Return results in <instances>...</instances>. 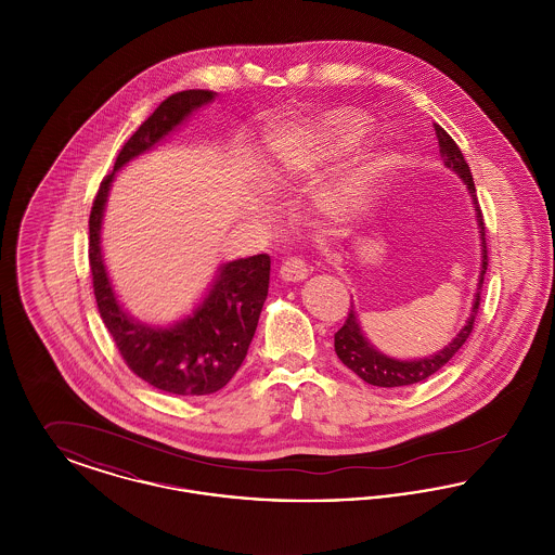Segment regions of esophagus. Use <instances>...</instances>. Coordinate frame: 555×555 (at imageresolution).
Instances as JSON below:
<instances>
[{
    "label": "esophagus",
    "mask_w": 555,
    "mask_h": 555,
    "mask_svg": "<svg viewBox=\"0 0 555 555\" xmlns=\"http://www.w3.org/2000/svg\"><path fill=\"white\" fill-rule=\"evenodd\" d=\"M279 276L285 283H299V281H306L310 276V270H308V264L301 258H289V260H285L283 266H281Z\"/></svg>",
    "instance_id": "34e87169"
}]
</instances>
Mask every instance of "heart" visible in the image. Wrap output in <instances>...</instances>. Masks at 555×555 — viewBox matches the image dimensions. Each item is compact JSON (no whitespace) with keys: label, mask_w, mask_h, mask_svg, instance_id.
Returning a JSON list of instances; mask_svg holds the SVG:
<instances>
[{"label":"heart","mask_w":555,"mask_h":555,"mask_svg":"<svg viewBox=\"0 0 555 555\" xmlns=\"http://www.w3.org/2000/svg\"><path fill=\"white\" fill-rule=\"evenodd\" d=\"M370 131V118L353 107H335L301 122L279 125L268 143L270 154L291 172L312 175L328 159L358 145ZM387 168L383 150L366 147L345 162L326 189V206L339 220H356L369 208Z\"/></svg>","instance_id":"1"}]
</instances>
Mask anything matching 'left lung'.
<instances>
[{"label":"left lung","mask_w":555,"mask_h":555,"mask_svg":"<svg viewBox=\"0 0 555 555\" xmlns=\"http://www.w3.org/2000/svg\"><path fill=\"white\" fill-rule=\"evenodd\" d=\"M435 131H437V139H439L441 158L446 159V166L449 170H453L462 179V183L466 185L468 193H470L473 206H475L478 238H480V270H478L473 310H470V317L466 320V324L457 331V335L443 349L435 351L433 356L418 358V360H399V358L383 353L378 347L370 344L369 337L364 335V331L360 326V318L356 312V306L351 301L349 317L345 320L344 326L335 333V351H337L339 360L344 362L347 369L356 372L362 380H366L369 385H374V387L416 385L424 378L433 376L437 370L443 369L449 360L455 356V351L466 344V339L470 337L473 324H475V318L478 314V306H480V291H482V281H485V272H487L489 260H487V243H485V222H482V214H480L478 199H476L475 181H473L470 168L462 156L460 147L455 145V141L439 125L435 127Z\"/></svg>","instance_id":"left-lung-1"}]
</instances>
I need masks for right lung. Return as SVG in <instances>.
<instances>
[{
	"label": "right lung",
	"instance_id": "1",
	"mask_svg": "<svg viewBox=\"0 0 555 555\" xmlns=\"http://www.w3.org/2000/svg\"><path fill=\"white\" fill-rule=\"evenodd\" d=\"M214 98V91L189 89L164 100L120 150L89 216V262L104 324L127 366L152 387L175 396H210L235 376L264 308L270 258L258 254L220 264L210 287L186 317L166 326L147 324L131 317L116 297L102 249V222L116 172L152 152Z\"/></svg>",
	"mask_w": 555,
	"mask_h": 555
}]
</instances>
